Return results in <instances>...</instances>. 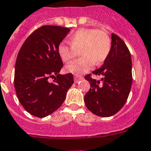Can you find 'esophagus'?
<instances>
[{
    "instance_id": "esophagus-1",
    "label": "esophagus",
    "mask_w": 151,
    "mask_h": 151,
    "mask_svg": "<svg viewBox=\"0 0 151 151\" xmlns=\"http://www.w3.org/2000/svg\"><path fill=\"white\" fill-rule=\"evenodd\" d=\"M83 79V76H74V81L76 83H78L79 80H81V79Z\"/></svg>"
}]
</instances>
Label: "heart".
Here are the masks:
<instances>
[{
	"instance_id": "1",
	"label": "heart",
	"mask_w": 151,
	"mask_h": 151,
	"mask_svg": "<svg viewBox=\"0 0 151 151\" xmlns=\"http://www.w3.org/2000/svg\"><path fill=\"white\" fill-rule=\"evenodd\" d=\"M69 43L61 42L58 52L63 61L68 62L76 57L78 51L83 56L67 65L68 72L82 74L91 69L94 63L101 64L107 58L111 48L108 33L94 28H81L70 37Z\"/></svg>"
}]
</instances>
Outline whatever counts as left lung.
I'll use <instances>...</instances> for the list:
<instances>
[{
    "instance_id": "obj_1",
    "label": "left lung",
    "mask_w": 151,
    "mask_h": 151,
    "mask_svg": "<svg viewBox=\"0 0 151 151\" xmlns=\"http://www.w3.org/2000/svg\"><path fill=\"white\" fill-rule=\"evenodd\" d=\"M111 38L110 51L103 65L92 72L101 76V81L92 79L91 74L85 76L91 84V88L84 97L86 108L102 117L111 116L121 109L132 83L129 50L118 35L112 34Z\"/></svg>"
}]
</instances>
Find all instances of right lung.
Listing matches in <instances>:
<instances>
[{"instance_id": "1", "label": "right lung", "mask_w": 151, "mask_h": 151, "mask_svg": "<svg viewBox=\"0 0 151 151\" xmlns=\"http://www.w3.org/2000/svg\"><path fill=\"white\" fill-rule=\"evenodd\" d=\"M70 29L42 26L31 34L19 51L14 85L19 101L27 112L45 117L62 105L74 83L72 73L60 75L63 62L58 45ZM49 78H54L52 83Z\"/></svg>"}]
</instances>
